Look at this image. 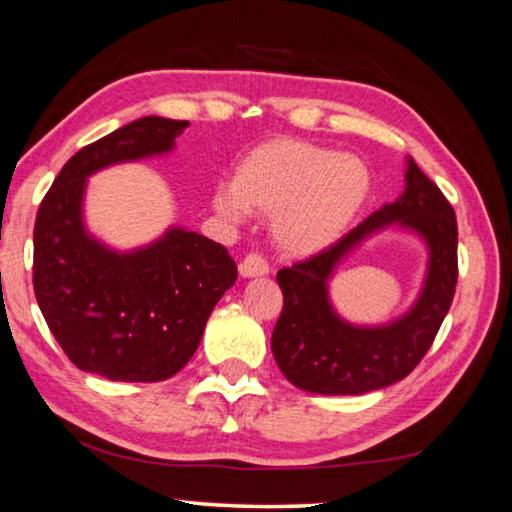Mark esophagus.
<instances>
[{
	"instance_id": "esophagus-1",
	"label": "esophagus",
	"mask_w": 512,
	"mask_h": 512,
	"mask_svg": "<svg viewBox=\"0 0 512 512\" xmlns=\"http://www.w3.org/2000/svg\"><path fill=\"white\" fill-rule=\"evenodd\" d=\"M266 273H269V264H266V259L262 255H246L239 264L241 278H262Z\"/></svg>"
}]
</instances>
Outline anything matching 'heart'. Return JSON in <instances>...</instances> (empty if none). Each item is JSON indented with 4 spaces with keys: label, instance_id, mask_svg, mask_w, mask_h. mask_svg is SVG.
<instances>
[{
    "label": "heart",
    "instance_id": "obj_1",
    "mask_svg": "<svg viewBox=\"0 0 512 512\" xmlns=\"http://www.w3.org/2000/svg\"><path fill=\"white\" fill-rule=\"evenodd\" d=\"M373 189L371 166L355 152H335L298 139L257 145L218 186L214 212L239 223L271 216V237L282 255L305 259L335 246L351 230Z\"/></svg>",
    "mask_w": 512,
    "mask_h": 512
}]
</instances>
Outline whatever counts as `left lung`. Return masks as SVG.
Returning <instances> with one entry per match:
<instances>
[{
  "label": "left lung",
  "instance_id": "1",
  "mask_svg": "<svg viewBox=\"0 0 512 512\" xmlns=\"http://www.w3.org/2000/svg\"><path fill=\"white\" fill-rule=\"evenodd\" d=\"M385 229L410 231L425 241V282L408 313L378 327L339 317L329 280L361 243ZM458 282V225L442 191L405 159V189L362 221L335 246L307 262L278 271L285 296L271 351L291 385L312 394H367L399 383L424 358L449 312Z\"/></svg>",
  "mask_w": 512,
  "mask_h": 512
}]
</instances>
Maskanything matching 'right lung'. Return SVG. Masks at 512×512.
I'll list each match as a JSON object with an SVG mask.
<instances>
[{"mask_svg": "<svg viewBox=\"0 0 512 512\" xmlns=\"http://www.w3.org/2000/svg\"><path fill=\"white\" fill-rule=\"evenodd\" d=\"M189 120L145 116L81 148L40 202L34 291L72 364L123 383H159L193 358L237 264L212 239L180 225L145 246L118 250L86 227L88 177L161 157Z\"/></svg>", "mask_w": 512, "mask_h": 512, "instance_id": "1", "label": "right lung"}]
</instances>
